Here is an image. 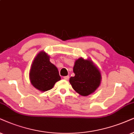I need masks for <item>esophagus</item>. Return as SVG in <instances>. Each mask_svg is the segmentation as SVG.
Returning a JSON list of instances; mask_svg holds the SVG:
<instances>
[{
    "instance_id": "esophagus-1",
    "label": "esophagus",
    "mask_w": 134,
    "mask_h": 134,
    "mask_svg": "<svg viewBox=\"0 0 134 134\" xmlns=\"http://www.w3.org/2000/svg\"><path fill=\"white\" fill-rule=\"evenodd\" d=\"M64 78V79H65V80H68L69 79V76H64V77H63Z\"/></svg>"
}]
</instances>
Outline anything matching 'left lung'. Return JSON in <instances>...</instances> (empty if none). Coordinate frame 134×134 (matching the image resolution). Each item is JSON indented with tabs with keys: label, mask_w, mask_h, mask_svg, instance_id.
<instances>
[{
	"label": "left lung",
	"mask_w": 134,
	"mask_h": 134,
	"mask_svg": "<svg viewBox=\"0 0 134 134\" xmlns=\"http://www.w3.org/2000/svg\"><path fill=\"white\" fill-rule=\"evenodd\" d=\"M74 77H71L69 82L73 89L82 96H88L96 90L101 83V74L90 60L80 58L74 66Z\"/></svg>",
	"instance_id": "1"
}]
</instances>
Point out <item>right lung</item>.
<instances>
[{"instance_id":"add662e5","label":"right lung","mask_w":134,"mask_h":134,"mask_svg":"<svg viewBox=\"0 0 134 134\" xmlns=\"http://www.w3.org/2000/svg\"><path fill=\"white\" fill-rule=\"evenodd\" d=\"M30 78L31 84L41 91L52 89L55 82L60 80L57 67L49 61V56L43 51L38 54L34 59Z\"/></svg>"}]
</instances>
